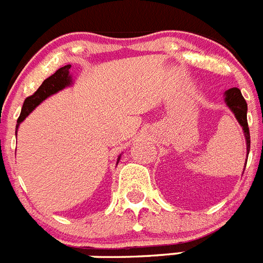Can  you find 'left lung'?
Returning <instances> with one entry per match:
<instances>
[{
    "mask_svg": "<svg viewBox=\"0 0 263 263\" xmlns=\"http://www.w3.org/2000/svg\"><path fill=\"white\" fill-rule=\"evenodd\" d=\"M224 102L226 104L228 105V108L233 112V115H235L238 124L242 126V130H244V134H245V139H247V151L248 154H249L250 134H249V126H248V120H247L248 105H247V102H245V99L242 98L241 91L238 90L237 87H232L230 88V90H227L224 92ZM245 167H247V163H245Z\"/></svg>",
    "mask_w": 263,
    "mask_h": 263,
    "instance_id": "8db88e82",
    "label": "left lung"
}]
</instances>
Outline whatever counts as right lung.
Instances as JSON below:
<instances>
[{"instance_id": "1", "label": "right lung", "mask_w": 263, "mask_h": 263, "mask_svg": "<svg viewBox=\"0 0 263 263\" xmlns=\"http://www.w3.org/2000/svg\"><path fill=\"white\" fill-rule=\"evenodd\" d=\"M70 67L71 65H65L64 67L59 69L56 73L52 74L49 78H47L44 82H43L42 86L36 90V92L33 93V95L28 96V98L26 99L25 103H23V107H22L21 116H19L18 121H16L15 134L16 132H18L19 124H21V122L23 121V120H25L26 117H27V116L30 115V113L32 112L39 104H40V103L44 102L45 99L49 98V96L53 95V93L59 92V91H61L62 88L67 87V86L71 83V77H70V73H69ZM120 158H121V156H119L117 163L120 161Z\"/></svg>"}]
</instances>
